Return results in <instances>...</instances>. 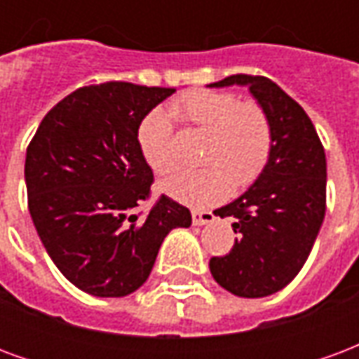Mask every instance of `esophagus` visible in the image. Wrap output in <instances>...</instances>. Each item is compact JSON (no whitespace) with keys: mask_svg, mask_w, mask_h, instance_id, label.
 I'll use <instances>...</instances> for the list:
<instances>
[{"mask_svg":"<svg viewBox=\"0 0 359 359\" xmlns=\"http://www.w3.org/2000/svg\"><path fill=\"white\" fill-rule=\"evenodd\" d=\"M215 221V215L211 211H203V210H194L192 211V223L194 225H208V223H213Z\"/></svg>","mask_w":359,"mask_h":359,"instance_id":"1","label":"esophagus"}]
</instances>
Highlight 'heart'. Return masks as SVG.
Returning a JSON list of instances; mask_svg holds the SVG:
<instances>
[{
    "instance_id": "b5f03b06",
    "label": "heart",
    "mask_w": 359,
    "mask_h": 359,
    "mask_svg": "<svg viewBox=\"0 0 359 359\" xmlns=\"http://www.w3.org/2000/svg\"><path fill=\"white\" fill-rule=\"evenodd\" d=\"M171 113L208 133L202 169L179 171L159 182L165 196L187 205L205 208L221 202L231 188L248 187L269 161L273 133L265 111L238 95L215 90H192L171 103ZM136 142L151 171L169 172L175 165L172 125L163 109L142 118Z\"/></svg>"
}]
</instances>
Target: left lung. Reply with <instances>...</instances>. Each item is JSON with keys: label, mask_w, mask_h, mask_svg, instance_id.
<instances>
[{"label": "left lung", "mask_w": 359, "mask_h": 359, "mask_svg": "<svg viewBox=\"0 0 359 359\" xmlns=\"http://www.w3.org/2000/svg\"><path fill=\"white\" fill-rule=\"evenodd\" d=\"M246 86L273 133L269 161L254 184L213 213L233 217V250L211 257L225 290L264 298L283 290L306 264L325 217L327 159L316 126L298 102L265 76L233 74L210 88Z\"/></svg>", "instance_id": "1"}]
</instances>
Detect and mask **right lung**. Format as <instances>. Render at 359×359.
<instances>
[{
  "label": "right lung",
  "mask_w": 359,
  "mask_h": 359,
  "mask_svg": "<svg viewBox=\"0 0 359 359\" xmlns=\"http://www.w3.org/2000/svg\"><path fill=\"white\" fill-rule=\"evenodd\" d=\"M175 88L105 82L74 90L38 126L27 149L28 211L51 262L84 292L121 298L151 273L159 246L190 211L161 196L136 208L154 172L136 142L140 121Z\"/></svg>",
  "instance_id": "1"
}]
</instances>
